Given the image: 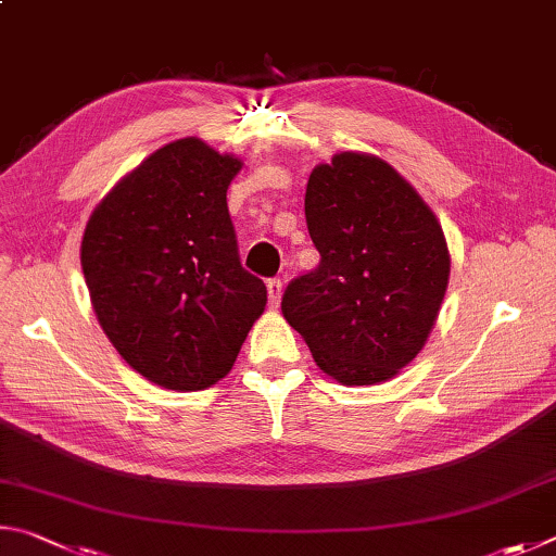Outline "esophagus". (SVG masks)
I'll use <instances>...</instances> for the list:
<instances>
[{"label": "esophagus", "instance_id": "34e87169", "mask_svg": "<svg viewBox=\"0 0 556 556\" xmlns=\"http://www.w3.org/2000/svg\"><path fill=\"white\" fill-rule=\"evenodd\" d=\"M266 288H268V305H270V307H278L280 293H283V280H280V278H270L268 283H266Z\"/></svg>", "mask_w": 556, "mask_h": 556}]
</instances>
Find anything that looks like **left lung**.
<instances>
[{
  "instance_id": "8db88e82",
  "label": "left lung",
  "mask_w": 556,
  "mask_h": 556,
  "mask_svg": "<svg viewBox=\"0 0 556 556\" xmlns=\"http://www.w3.org/2000/svg\"><path fill=\"white\" fill-rule=\"evenodd\" d=\"M305 219L319 266L290 280L280 309L327 376L388 381L420 354L444 300L440 222L410 182L364 153L317 165Z\"/></svg>"
}]
</instances>
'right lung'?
I'll list each match as a JSON object with an SVG mask.
<instances>
[{
  "mask_svg": "<svg viewBox=\"0 0 556 556\" xmlns=\"http://www.w3.org/2000/svg\"><path fill=\"white\" fill-rule=\"evenodd\" d=\"M239 168L200 139L173 141L87 222L80 261L94 315L124 362L170 391L227 376L266 307L227 207Z\"/></svg>",
  "mask_w": 556,
  "mask_h": 556,
  "instance_id": "add662e5",
  "label": "right lung"
}]
</instances>
